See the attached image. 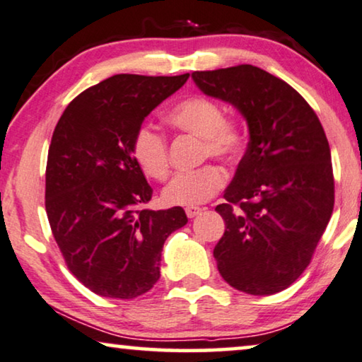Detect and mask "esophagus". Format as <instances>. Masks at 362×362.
<instances>
[{"instance_id":"34e87169","label":"esophagus","mask_w":362,"mask_h":362,"mask_svg":"<svg viewBox=\"0 0 362 362\" xmlns=\"http://www.w3.org/2000/svg\"><path fill=\"white\" fill-rule=\"evenodd\" d=\"M185 213H187L188 218H195L197 215H200V213H202V208L200 206H187Z\"/></svg>"}]
</instances>
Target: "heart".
I'll return each mask as SVG.
<instances>
[{
	"label": "heart",
	"instance_id": "b5f03b06",
	"mask_svg": "<svg viewBox=\"0 0 362 362\" xmlns=\"http://www.w3.org/2000/svg\"><path fill=\"white\" fill-rule=\"evenodd\" d=\"M167 123L175 129L203 139V157L234 162L244 147V132L234 119L225 118L218 101L206 96H192L175 105L167 113ZM132 157L142 174L149 179L164 180L169 175V152L165 137L142 124L132 137ZM220 167L205 165L198 170L179 172L162 190V200L170 206L200 205L216 195L225 185Z\"/></svg>",
	"mask_w": 362,
	"mask_h": 362
}]
</instances>
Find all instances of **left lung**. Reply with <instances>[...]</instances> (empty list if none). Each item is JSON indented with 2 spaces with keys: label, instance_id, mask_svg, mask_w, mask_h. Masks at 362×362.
Wrapping results in <instances>:
<instances>
[{
  "label": "left lung",
  "instance_id": "left-lung-1",
  "mask_svg": "<svg viewBox=\"0 0 362 362\" xmlns=\"http://www.w3.org/2000/svg\"><path fill=\"white\" fill-rule=\"evenodd\" d=\"M206 96L234 106L249 142L215 210L226 230L213 251L221 277L249 295L292 285L332 218V152L318 116L284 80L254 65L193 72Z\"/></svg>",
  "mask_w": 362,
  "mask_h": 362
}]
</instances>
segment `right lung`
<instances>
[{"label":"right lung","mask_w":362,"mask_h":362,"mask_svg":"<svg viewBox=\"0 0 362 362\" xmlns=\"http://www.w3.org/2000/svg\"><path fill=\"white\" fill-rule=\"evenodd\" d=\"M188 77L113 75L80 93L54 129L45 169L50 230L70 272L101 297L149 292L165 239L188 221L182 206L141 210L152 188L132 157L136 129Z\"/></svg>","instance_id":"right-lung-1"}]
</instances>
